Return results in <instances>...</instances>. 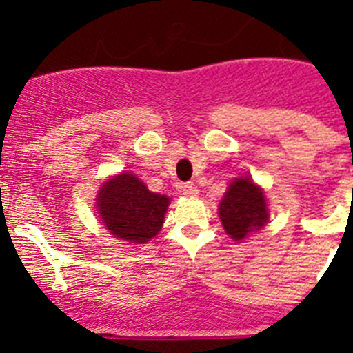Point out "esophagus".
I'll return each mask as SVG.
<instances>
[{
  "mask_svg": "<svg viewBox=\"0 0 353 353\" xmlns=\"http://www.w3.org/2000/svg\"><path fill=\"white\" fill-rule=\"evenodd\" d=\"M180 191H182V194H185L187 198H196V196H198V187L192 182L183 183V185L180 187Z\"/></svg>",
  "mask_w": 353,
  "mask_h": 353,
  "instance_id": "esophagus-1",
  "label": "esophagus"
}]
</instances>
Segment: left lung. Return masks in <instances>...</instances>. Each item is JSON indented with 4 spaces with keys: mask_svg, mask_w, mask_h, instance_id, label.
<instances>
[{
    "mask_svg": "<svg viewBox=\"0 0 353 353\" xmlns=\"http://www.w3.org/2000/svg\"><path fill=\"white\" fill-rule=\"evenodd\" d=\"M219 217L233 240H244L252 232L261 230L269 221L263 189L249 176L235 179L221 201Z\"/></svg>",
    "mask_w": 353,
    "mask_h": 353,
    "instance_id": "8db88e82",
    "label": "left lung"
}]
</instances>
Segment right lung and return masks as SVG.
Wrapping results in <instances>:
<instances>
[{
    "instance_id": "1",
    "label": "right lung",
    "mask_w": 353,
    "mask_h": 353,
    "mask_svg": "<svg viewBox=\"0 0 353 353\" xmlns=\"http://www.w3.org/2000/svg\"><path fill=\"white\" fill-rule=\"evenodd\" d=\"M168 205V196L148 191L129 171L105 180L97 194V208L104 226L111 235L130 244H146L161 232Z\"/></svg>"
}]
</instances>
